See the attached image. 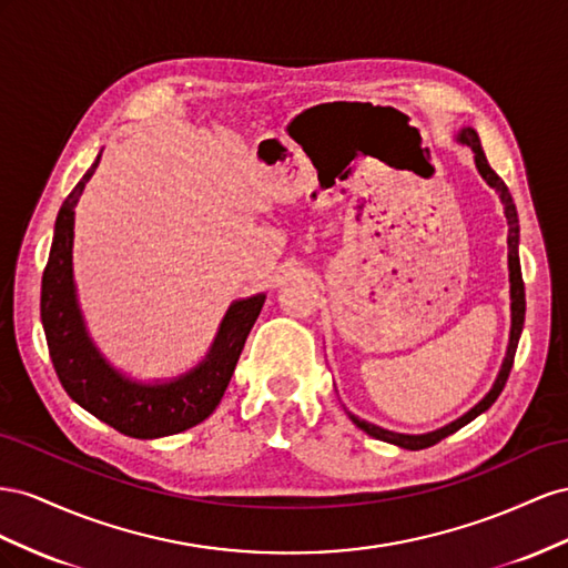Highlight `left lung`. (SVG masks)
Here are the masks:
<instances>
[{
	"mask_svg": "<svg viewBox=\"0 0 568 568\" xmlns=\"http://www.w3.org/2000/svg\"><path fill=\"white\" fill-rule=\"evenodd\" d=\"M457 140L462 144H468V148L474 150V156H476V169L478 173L483 175V181L488 183L497 194L501 204H505V216H507V223H509V237H507V245H509V283H511V333H509V347H507V356L505 362H501V368H499V376L493 385V390L485 395L476 407L471 412H466L462 418L452 420L449 426L445 428H437L433 433H424V435H404V433H393V430H385L381 426H374L368 424V420H362L359 416L349 414V418L354 420L356 428H362L364 433H368L371 437H376V440H385V443H393L397 447H404V449H426V447H433L435 443H440L443 437L457 433L459 428H464L466 424H471V420L476 416H480L485 409L493 407V402L499 397V393L505 390V383L509 378V371L514 366V354H516V347H518V337H521V331H524V318H526V287H524V278H521V262H518V216H516V206H514V200L509 194V187L505 185V181L490 169L488 159H485V152L480 148V140H478V133L474 131V128H462Z\"/></svg>",
	"mask_w": 568,
	"mask_h": 568,
	"instance_id": "1",
	"label": "left lung"
}]
</instances>
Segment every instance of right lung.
I'll return each mask as SVG.
<instances>
[{
    "label": "right lung",
    "mask_w": 568,
    "mask_h": 568,
    "mask_svg": "<svg viewBox=\"0 0 568 568\" xmlns=\"http://www.w3.org/2000/svg\"><path fill=\"white\" fill-rule=\"evenodd\" d=\"M100 156L59 209L42 273V326L54 371L69 397L119 433L152 440L197 426L219 407L266 295L233 302L212 349L185 376L169 383H138L119 374L90 339L73 285L75 204Z\"/></svg>",
    "instance_id": "right-lung-1"
}]
</instances>
